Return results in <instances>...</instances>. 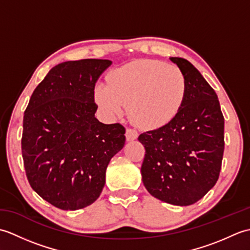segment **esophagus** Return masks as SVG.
<instances>
[{
	"label": "esophagus",
	"instance_id": "34e87169",
	"mask_svg": "<svg viewBox=\"0 0 250 250\" xmlns=\"http://www.w3.org/2000/svg\"><path fill=\"white\" fill-rule=\"evenodd\" d=\"M137 136H139V134H137V132L133 129H126L125 131V139L128 142H131V141H134L137 139Z\"/></svg>",
	"mask_w": 250,
	"mask_h": 250
}]
</instances>
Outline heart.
Segmentation results:
<instances>
[{
	"label": "heart",
	"instance_id": "obj_1",
	"mask_svg": "<svg viewBox=\"0 0 250 250\" xmlns=\"http://www.w3.org/2000/svg\"><path fill=\"white\" fill-rule=\"evenodd\" d=\"M107 82L95 88L100 108L109 117H119L129 105L132 120L148 130L169 124L182 109L187 93L186 77L178 67L149 60L116 68Z\"/></svg>",
	"mask_w": 250,
	"mask_h": 250
}]
</instances>
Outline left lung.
I'll return each mask as SVG.
<instances>
[{
	"instance_id": "left-lung-1",
	"label": "left lung",
	"mask_w": 250,
	"mask_h": 250,
	"mask_svg": "<svg viewBox=\"0 0 250 250\" xmlns=\"http://www.w3.org/2000/svg\"><path fill=\"white\" fill-rule=\"evenodd\" d=\"M184 73L187 93L178 115L161 128L145 132L141 173L145 188L166 203L198 202L219 177L225 149V119L215 90L191 63L169 58Z\"/></svg>"
}]
</instances>
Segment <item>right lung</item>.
Listing matches in <instances>:
<instances>
[{
  "label": "right lung",
  "instance_id": "obj_1",
  "mask_svg": "<svg viewBox=\"0 0 250 250\" xmlns=\"http://www.w3.org/2000/svg\"><path fill=\"white\" fill-rule=\"evenodd\" d=\"M110 60L66 61L32 93L21 149L32 189L63 210L83 208L105 185L110 159L125 146V129L95 118L94 87Z\"/></svg>",
  "mask_w": 250,
  "mask_h": 250
}]
</instances>
